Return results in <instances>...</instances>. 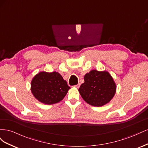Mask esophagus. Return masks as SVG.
<instances>
[{
  "label": "esophagus",
  "instance_id": "34e87169",
  "mask_svg": "<svg viewBox=\"0 0 148 148\" xmlns=\"http://www.w3.org/2000/svg\"><path fill=\"white\" fill-rule=\"evenodd\" d=\"M74 86H75V87H76V88H78L80 86V84H79V83H78V84H77L75 85Z\"/></svg>",
  "mask_w": 148,
  "mask_h": 148
}]
</instances>
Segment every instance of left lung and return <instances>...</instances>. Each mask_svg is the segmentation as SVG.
<instances>
[{
  "label": "left lung",
  "mask_w": 148,
  "mask_h": 148,
  "mask_svg": "<svg viewBox=\"0 0 148 148\" xmlns=\"http://www.w3.org/2000/svg\"><path fill=\"white\" fill-rule=\"evenodd\" d=\"M84 83L78 89L83 99L96 107L106 104L112 99L116 85L111 75L106 71L92 70L84 77Z\"/></svg>",
  "instance_id": "left-lung-1"
}]
</instances>
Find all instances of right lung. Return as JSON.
<instances>
[{
  "label": "right lung",
  "mask_w": 148,
  "mask_h": 148,
  "mask_svg": "<svg viewBox=\"0 0 148 148\" xmlns=\"http://www.w3.org/2000/svg\"><path fill=\"white\" fill-rule=\"evenodd\" d=\"M70 88L65 80L56 71H41L35 76L31 84V90L36 99L48 105L62 101Z\"/></svg>",
  "instance_id": "add662e5"
}]
</instances>
